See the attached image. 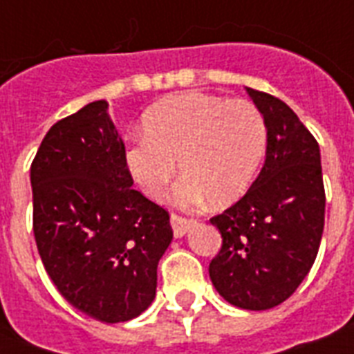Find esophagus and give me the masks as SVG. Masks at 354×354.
Instances as JSON below:
<instances>
[{
  "mask_svg": "<svg viewBox=\"0 0 354 354\" xmlns=\"http://www.w3.org/2000/svg\"><path fill=\"white\" fill-rule=\"evenodd\" d=\"M193 218H185V216L180 215H171V226L172 232H174V236H183L191 227H193Z\"/></svg>",
  "mask_w": 354,
  "mask_h": 354,
  "instance_id": "34e87169",
  "label": "esophagus"
}]
</instances>
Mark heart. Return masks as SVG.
Listing matches in <instances>:
<instances>
[{
  "mask_svg": "<svg viewBox=\"0 0 354 354\" xmlns=\"http://www.w3.org/2000/svg\"><path fill=\"white\" fill-rule=\"evenodd\" d=\"M266 149V122L250 101L185 91L145 113V132L124 149V165L149 198H163L178 160L183 176L174 200L194 209L215 198L227 204L252 183Z\"/></svg>",
  "mask_w": 354,
  "mask_h": 354,
  "instance_id": "b5f03b06",
  "label": "heart"
}]
</instances>
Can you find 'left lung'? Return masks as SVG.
I'll return each mask as SVG.
<instances>
[{
	"label": "left lung",
	"instance_id": "1",
	"mask_svg": "<svg viewBox=\"0 0 354 354\" xmlns=\"http://www.w3.org/2000/svg\"><path fill=\"white\" fill-rule=\"evenodd\" d=\"M266 122V160L236 204L211 218L222 248L209 277L227 303L266 310L296 292L313 268L325 224L318 141L290 106L246 88Z\"/></svg>",
	"mask_w": 354,
	"mask_h": 354
}]
</instances>
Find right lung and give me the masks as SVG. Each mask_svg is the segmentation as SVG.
<instances>
[{"label": "right lung", "instance_id": "right-lung-1", "mask_svg": "<svg viewBox=\"0 0 354 354\" xmlns=\"http://www.w3.org/2000/svg\"><path fill=\"white\" fill-rule=\"evenodd\" d=\"M132 183L106 101L55 122L30 165L44 268L66 301L104 324L150 307L172 241L169 213Z\"/></svg>", "mask_w": 354, "mask_h": 354}]
</instances>
